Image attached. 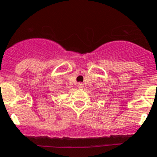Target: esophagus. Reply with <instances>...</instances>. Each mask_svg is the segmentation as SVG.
<instances>
[{"instance_id":"34e87169","label":"esophagus","mask_w":157,"mask_h":157,"mask_svg":"<svg viewBox=\"0 0 157 157\" xmlns=\"http://www.w3.org/2000/svg\"><path fill=\"white\" fill-rule=\"evenodd\" d=\"M78 89H83V84L82 83H78Z\"/></svg>"}]
</instances>
